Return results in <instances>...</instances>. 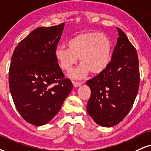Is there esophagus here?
<instances>
[{
    "label": "esophagus",
    "instance_id": "1",
    "mask_svg": "<svg viewBox=\"0 0 151 151\" xmlns=\"http://www.w3.org/2000/svg\"><path fill=\"white\" fill-rule=\"evenodd\" d=\"M73 86L76 87H78L81 85V83L80 82H76V81H73Z\"/></svg>",
    "mask_w": 151,
    "mask_h": 151
}]
</instances>
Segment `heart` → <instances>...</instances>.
<instances>
[{"label": "heart", "mask_w": 151, "mask_h": 151, "mask_svg": "<svg viewBox=\"0 0 151 151\" xmlns=\"http://www.w3.org/2000/svg\"><path fill=\"white\" fill-rule=\"evenodd\" d=\"M67 46L56 47L55 57L66 72L71 71L80 58L81 65L70 75L74 78H83L90 71L95 75L101 73L110 64L112 44L109 37L101 33H80L68 40Z\"/></svg>", "instance_id": "obj_1"}]
</instances>
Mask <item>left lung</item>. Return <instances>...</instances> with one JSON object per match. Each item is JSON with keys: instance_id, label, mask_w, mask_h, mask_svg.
<instances>
[{"instance_id": "8db88e82", "label": "left lung", "mask_w": 151, "mask_h": 151, "mask_svg": "<svg viewBox=\"0 0 151 151\" xmlns=\"http://www.w3.org/2000/svg\"><path fill=\"white\" fill-rule=\"evenodd\" d=\"M119 37L111 61L101 73L86 82L91 90L87 111L102 127L116 125L132 107L140 81L137 50L117 27Z\"/></svg>"}]
</instances>
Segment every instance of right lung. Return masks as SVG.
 <instances>
[{
    "instance_id": "add662e5",
    "label": "right lung",
    "mask_w": 151,
    "mask_h": 151,
    "mask_svg": "<svg viewBox=\"0 0 151 151\" xmlns=\"http://www.w3.org/2000/svg\"><path fill=\"white\" fill-rule=\"evenodd\" d=\"M64 23L38 27L19 42L9 70V86L18 112L29 123L41 126L60 110L73 88L55 57Z\"/></svg>"
}]
</instances>
